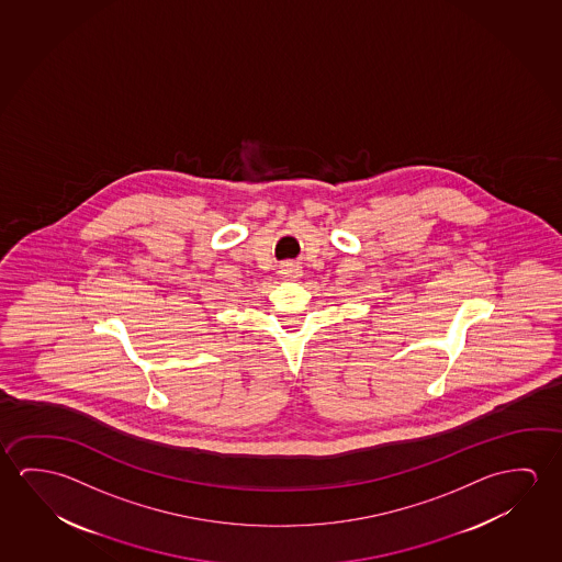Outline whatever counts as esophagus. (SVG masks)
<instances>
[{"instance_id":"esophagus-1","label":"esophagus","mask_w":562,"mask_h":562,"mask_svg":"<svg viewBox=\"0 0 562 562\" xmlns=\"http://www.w3.org/2000/svg\"><path fill=\"white\" fill-rule=\"evenodd\" d=\"M279 276L283 277V279H299L301 277V269H299V266H293V263H285V266H281V269H279Z\"/></svg>"}]
</instances>
